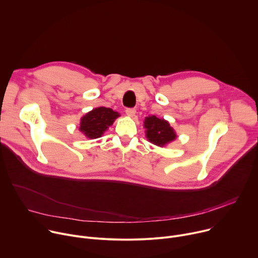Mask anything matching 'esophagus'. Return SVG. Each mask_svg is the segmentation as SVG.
Masks as SVG:
<instances>
[{
	"mask_svg": "<svg viewBox=\"0 0 258 258\" xmlns=\"http://www.w3.org/2000/svg\"><path fill=\"white\" fill-rule=\"evenodd\" d=\"M125 113H126V115L130 116V117H134V116L136 115V109H135V108H127V109L125 110Z\"/></svg>",
	"mask_w": 258,
	"mask_h": 258,
	"instance_id": "1",
	"label": "esophagus"
}]
</instances>
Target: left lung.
Returning a JSON list of instances; mask_svg holds the SVG:
<instances>
[{
    "mask_svg": "<svg viewBox=\"0 0 258 258\" xmlns=\"http://www.w3.org/2000/svg\"><path fill=\"white\" fill-rule=\"evenodd\" d=\"M144 127L146 128V138L159 147L167 145L176 138V134L168 121L158 118L155 115L145 118Z\"/></svg>",
    "mask_w": 258,
    "mask_h": 258,
    "instance_id": "obj_1",
    "label": "left lung"
}]
</instances>
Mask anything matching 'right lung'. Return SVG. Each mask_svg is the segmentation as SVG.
I'll list each match as a JSON object with an SVG mask.
<instances>
[{"label": "right lung", "instance_id": "right-lung-1", "mask_svg": "<svg viewBox=\"0 0 258 258\" xmlns=\"http://www.w3.org/2000/svg\"><path fill=\"white\" fill-rule=\"evenodd\" d=\"M118 116L119 113L111 108H95L82 117L80 131L89 139L100 138Z\"/></svg>", "mask_w": 258, "mask_h": 258}]
</instances>
